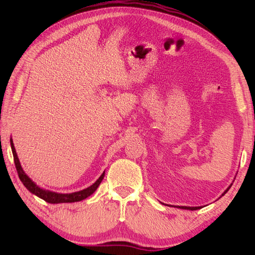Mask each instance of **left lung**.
<instances>
[{
	"label": "left lung",
	"mask_w": 255,
	"mask_h": 255,
	"mask_svg": "<svg viewBox=\"0 0 255 255\" xmlns=\"http://www.w3.org/2000/svg\"><path fill=\"white\" fill-rule=\"evenodd\" d=\"M231 187V185L228 187V188H227L226 189V191L224 192V194H223V196H224V195L227 193V192H228L229 191V188ZM177 208H182V209H188V210H197V209H200V208H202V207H187V206H178V207Z\"/></svg>",
	"instance_id": "1"
}]
</instances>
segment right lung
I'll list each match as a JSON object with an SVG mask.
<instances>
[{
    "label": "right lung",
    "mask_w": 255,
    "mask_h": 255,
    "mask_svg": "<svg viewBox=\"0 0 255 255\" xmlns=\"http://www.w3.org/2000/svg\"><path fill=\"white\" fill-rule=\"evenodd\" d=\"M10 148H12V152H13V156H14V163L16 166V170H17L18 173V177L19 180L21 181V183L24 184V186L28 189L30 193H32L36 196H38L41 199H44L45 202L50 203V204H59V203H74V202H80V200H83L86 197L91 196L93 194L96 188L99 187V185L101 184V182L104 178L105 172H103V174L99 177L93 185H91L90 187L82 189L80 192H75V193H71V194H60V193H55L51 191H46L44 188H40L39 186H37L36 184L32 182L30 178L27 176L26 173L24 172L23 167H21L17 153H16V150L14 148V143L13 140L10 138Z\"/></svg>",
    "instance_id": "right-lung-1"
}]
</instances>
